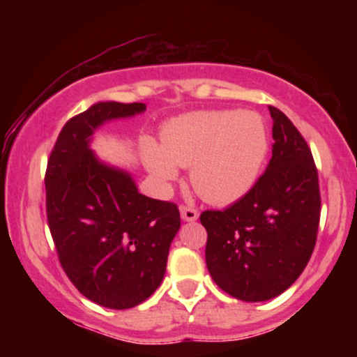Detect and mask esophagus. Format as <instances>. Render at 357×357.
<instances>
[{
	"label": "esophagus",
	"mask_w": 357,
	"mask_h": 357,
	"mask_svg": "<svg viewBox=\"0 0 357 357\" xmlns=\"http://www.w3.org/2000/svg\"><path fill=\"white\" fill-rule=\"evenodd\" d=\"M199 213L195 206H190V204H183L181 206V218L184 221H195L198 220Z\"/></svg>",
	"instance_id": "obj_1"
}]
</instances>
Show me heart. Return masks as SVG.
Listing matches in <instances>:
<instances>
[{
    "label": "heart",
    "mask_w": 357,
    "mask_h": 357,
    "mask_svg": "<svg viewBox=\"0 0 357 357\" xmlns=\"http://www.w3.org/2000/svg\"><path fill=\"white\" fill-rule=\"evenodd\" d=\"M268 129L250 110H199L167 122L161 146L142 141V158L158 181L171 183L191 166L195 190L211 203H231L255 186L268 154Z\"/></svg>",
    "instance_id": "heart-1"
}]
</instances>
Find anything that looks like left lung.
Listing matches in <instances>:
<instances>
[{
    "label": "left lung",
    "mask_w": 357,
    "mask_h": 357,
    "mask_svg": "<svg viewBox=\"0 0 357 357\" xmlns=\"http://www.w3.org/2000/svg\"><path fill=\"white\" fill-rule=\"evenodd\" d=\"M268 110L275 142L265 173L227 210L199 216L211 278L245 302L270 301L297 280L314 252L321 218L312 153L284 112Z\"/></svg>",
    "instance_id": "1"
}]
</instances>
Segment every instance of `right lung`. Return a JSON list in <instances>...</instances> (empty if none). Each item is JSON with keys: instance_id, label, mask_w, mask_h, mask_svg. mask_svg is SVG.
<instances>
[{"instance_id": "add662e5", "label": "right lung", "mask_w": 357, "mask_h": 357, "mask_svg": "<svg viewBox=\"0 0 357 357\" xmlns=\"http://www.w3.org/2000/svg\"><path fill=\"white\" fill-rule=\"evenodd\" d=\"M146 110L141 102H97L61 129L45 174L47 218L61 268L82 296L124 310L151 297L181 227L174 203L147 198L132 174L90 149L93 132Z\"/></svg>"}]
</instances>
